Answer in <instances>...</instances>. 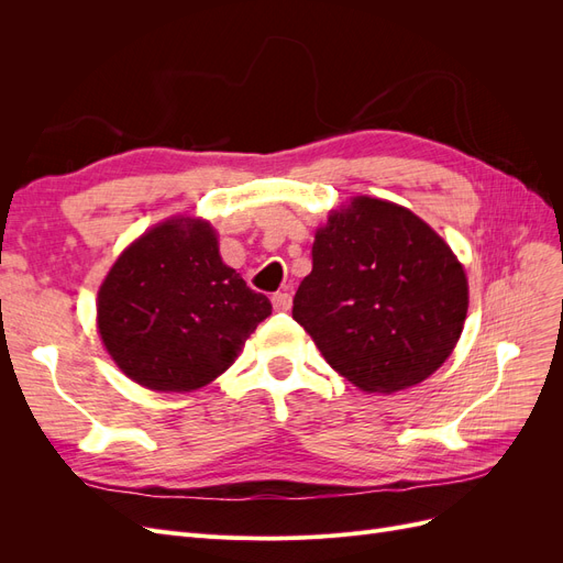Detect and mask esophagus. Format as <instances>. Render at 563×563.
Returning a JSON list of instances; mask_svg holds the SVG:
<instances>
[{
    "label": "esophagus",
    "mask_w": 563,
    "mask_h": 563,
    "mask_svg": "<svg viewBox=\"0 0 563 563\" xmlns=\"http://www.w3.org/2000/svg\"><path fill=\"white\" fill-rule=\"evenodd\" d=\"M272 308H275L277 312H288V310H291V294L279 291V294L272 296Z\"/></svg>",
    "instance_id": "obj_1"
}]
</instances>
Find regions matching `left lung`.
Listing matches in <instances>:
<instances>
[{"label": "left lung", "mask_w": 563, "mask_h": 563, "mask_svg": "<svg viewBox=\"0 0 563 563\" xmlns=\"http://www.w3.org/2000/svg\"><path fill=\"white\" fill-rule=\"evenodd\" d=\"M451 246L399 203L354 197L312 244L294 319L333 371L364 391H399L449 360L467 317Z\"/></svg>", "instance_id": "left-lung-1"}]
</instances>
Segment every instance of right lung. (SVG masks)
I'll return each mask as SVG.
<instances>
[{
    "label": "right lung",
    "mask_w": 563,
    "mask_h": 563,
    "mask_svg": "<svg viewBox=\"0 0 563 563\" xmlns=\"http://www.w3.org/2000/svg\"><path fill=\"white\" fill-rule=\"evenodd\" d=\"M98 331L131 380L190 391L228 371L272 314L228 267L207 220L172 218L119 255L98 291Z\"/></svg>",
    "instance_id": "1"
}]
</instances>
